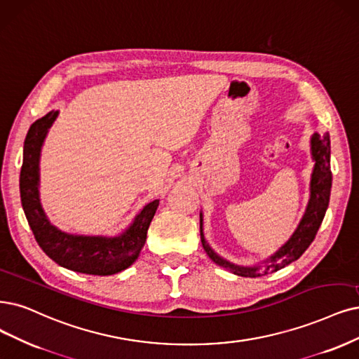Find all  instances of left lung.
I'll list each match as a JSON object with an SVG mask.
<instances>
[{
    "instance_id": "1",
    "label": "left lung",
    "mask_w": 359,
    "mask_h": 359,
    "mask_svg": "<svg viewBox=\"0 0 359 359\" xmlns=\"http://www.w3.org/2000/svg\"><path fill=\"white\" fill-rule=\"evenodd\" d=\"M311 152L312 159L315 161L313 171H312V179H311V198L306 207V211L299 223L297 229L294 233L291 235L290 240L280 248L272 256H269L266 260H263V264H256V266H240V264H235L228 262L226 259L220 257L215 250L211 248L203 232V213H200V229H201V243L205 250L208 257L213 260L219 266L233 272L235 275L240 276H260V275H268L269 272H276L287 264L293 263L297 260L308 247L315 240V235L320 229L321 223L324 220L325 211L330 203V194H331V168H330V135L324 133V135H315L311 137Z\"/></svg>"
}]
</instances>
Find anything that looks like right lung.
I'll return each instance as SVG.
<instances>
[{"instance_id":"1","label":"right lung","mask_w":359,"mask_h":359,"mask_svg":"<svg viewBox=\"0 0 359 359\" xmlns=\"http://www.w3.org/2000/svg\"><path fill=\"white\" fill-rule=\"evenodd\" d=\"M59 111H51L29 127L23 146L20 200L38 245L60 266L79 273L114 275L136 262L159 200L146 204L130 226L118 236H87L66 233L53 226L39 203V155L48 128Z\"/></svg>"}]
</instances>
